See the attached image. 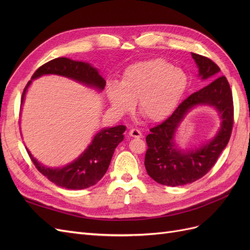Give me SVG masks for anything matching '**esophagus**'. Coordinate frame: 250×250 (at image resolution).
Here are the masks:
<instances>
[{"instance_id":"obj_1","label":"esophagus","mask_w":250,"mask_h":250,"mask_svg":"<svg viewBox=\"0 0 250 250\" xmlns=\"http://www.w3.org/2000/svg\"><path fill=\"white\" fill-rule=\"evenodd\" d=\"M129 135L131 138L134 139H142L143 138V134L139 129H135V128H132V129L129 130Z\"/></svg>"}]
</instances>
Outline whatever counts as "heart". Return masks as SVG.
<instances>
[{"mask_svg": "<svg viewBox=\"0 0 250 250\" xmlns=\"http://www.w3.org/2000/svg\"><path fill=\"white\" fill-rule=\"evenodd\" d=\"M188 74L161 58L143 60L128 65L121 83L106 88L111 108L119 115L130 111L135 101L150 122H162L175 111L188 86Z\"/></svg>", "mask_w": 250, "mask_h": 250, "instance_id": "heart-1", "label": "heart"}]
</instances>
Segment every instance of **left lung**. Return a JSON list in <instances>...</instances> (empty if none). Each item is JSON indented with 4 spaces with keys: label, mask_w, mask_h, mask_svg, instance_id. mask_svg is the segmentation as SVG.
I'll return each instance as SVG.
<instances>
[{
    "label": "left lung",
    "mask_w": 250,
    "mask_h": 250,
    "mask_svg": "<svg viewBox=\"0 0 250 250\" xmlns=\"http://www.w3.org/2000/svg\"><path fill=\"white\" fill-rule=\"evenodd\" d=\"M192 57L197 64L198 76L212 82L188 96L165 122L151 128L146 137L147 173L164 186H184L206 175L228 145L232 130V94L228 79L219 76L220 69L208 57L195 53ZM201 104L216 109L222 121L221 127L213 139L199 147L181 149L175 142L178 127L191 109Z\"/></svg>",
    "instance_id": "obj_1"
}]
</instances>
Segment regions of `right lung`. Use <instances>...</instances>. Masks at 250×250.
<instances>
[{
	"label": "right lung",
	"mask_w": 250,
	"mask_h": 250,
	"mask_svg": "<svg viewBox=\"0 0 250 250\" xmlns=\"http://www.w3.org/2000/svg\"><path fill=\"white\" fill-rule=\"evenodd\" d=\"M43 75H58V76L66 77L82 83L87 87L95 88L98 92H102L106 84L98 69L88 62H77L66 57H58L36 70L22 92L21 105L24 103L25 95L32 80ZM125 130L126 127L124 125L103 128L96 133L87 148L76 160L63 167H46L37 162L28 148L26 149L36 169L52 183L69 190H83L96 185L106 173L113 152L124 139L123 133Z\"/></svg>",
	"instance_id": "1"
}]
</instances>
